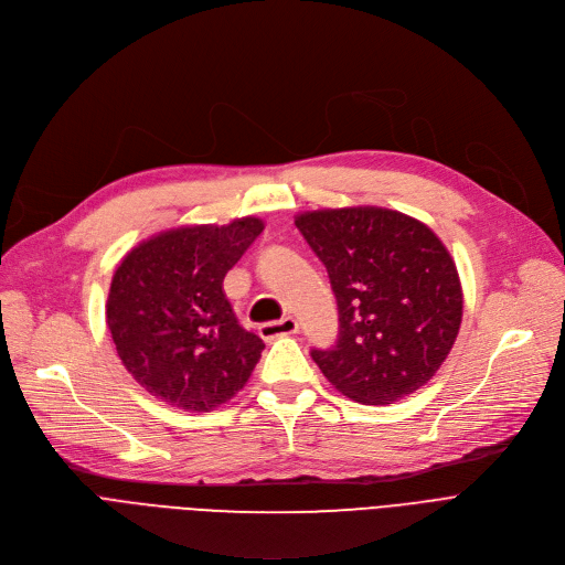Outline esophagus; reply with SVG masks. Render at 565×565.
<instances>
[{"label": "esophagus", "instance_id": "34e87169", "mask_svg": "<svg viewBox=\"0 0 565 565\" xmlns=\"http://www.w3.org/2000/svg\"><path fill=\"white\" fill-rule=\"evenodd\" d=\"M298 333V321L294 317H285L280 321H269L259 326V335L262 340H276V338H285V335H294Z\"/></svg>", "mask_w": 565, "mask_h": 565}]
</instances>
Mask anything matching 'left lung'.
Returning <instances> with one entry per match:
<instances>
[{"label": "left lung", "instance_id": "8db88e82", "mask_svg": "<svg viewBox=\"0 0 565 565\" xmlns=\"http://www.w3.org/2000/svg\"><path fill=\"white\" fill-rule=\"evenodd\" d=\"M294 223L338 298V342L312 349L323 376L367 406L399 402L434 379L462 319L456 264L436 232L385 207L317 210Z\"/></svg>", "mask_w": 565, "mask_h": 565}]
</instances>
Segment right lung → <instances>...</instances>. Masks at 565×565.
Here are the masks:
<instances>
[{
  "mask_svg": "<svg viewBox=\"0 0 565 565\" xmlns=\"http://www.w3.org/2000/svg\"><path fill=\"white\" fill-rule=\"evenodd\" d=\"M262 230L255 216L173 227L118 264L107 326L125 370L157 399L210 413L250 379L264 342L239 326L223 278Z\"/></svg>",
  "mask_w": 565,
  "mask_h": 565,
  "instance_id": "right-lung-1",
  "label": "right lung"
}]
</instances>
